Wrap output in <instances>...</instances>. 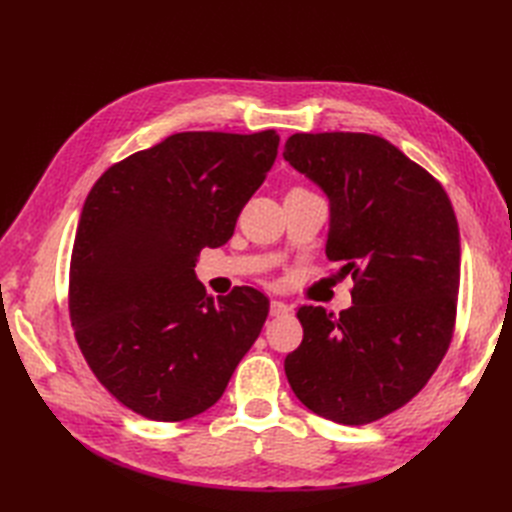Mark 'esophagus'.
<instances>
[{
  "instance_id": "34e87169",
  "label": "esophagus",
  "mask_w": 512,
  "mask_h": 512,
  "mask_svg": "<svg viewBox=\"0 0 512 512\" xmlns=\"http://www.w3.org/2000/svg\"><path fill=\"white\" fill-rule=\"evenodd\" d=\"M288 309H290V307H288L284 301L273 299L271 305H269V314H271V316H284V314H288Z\"/></svg>"
}]
</instances>
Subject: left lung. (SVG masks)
<instances>
[{
	"mask_svg": "<svg viewBox=\"0 0 512 512\" xmlns=\"http://www.w3.org/2000/svg\"><path fill=\"white\" fill-rule=\"evenodd\" d=\"M284 160L327 194V256L354 280L339 316L297 309L303 342L286 356V378L329 421H378L423 389L451 344L461 267L453 205L374 134H292Z\"/></svg>",
	"mask_w": 512,
	"mask_h": 512,
	"instance_id": "obj_1",
	"label": "left lung"
}]
</instances>
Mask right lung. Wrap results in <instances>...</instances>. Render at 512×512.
<instances>
[{"instance_id": "1", "label": "right lung", "mask_w": 512, "mask_h": 512, "mask_svg": "<svg viewBox=\"0 0 512 512\" xmlns=\"http://www.w3.org/2000/svg\"><path fill=\"white\" fill-rule=\"evenodd\" d=\"M280 136L179 132L113 164L91 188L70 262V320L87 365L151 421L211 408L269 314L239 286L213 301L196 280L271 170Z\"/></svg>"}]
</instances>
